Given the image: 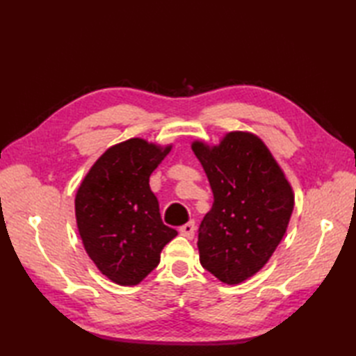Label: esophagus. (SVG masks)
<instances>
[{
  "mask_svg": "<svg viewBox=\"0 0 356 356\" xmlns=\"http://www.w3.org/2000/svg\"><path fill=\"white\" fill-rule=\"evenodd\" d=\"M180 234H182L184 237H186V238H193L194 237V232H195V223L191 220V222H188L186 225H184V226H180Z\"/></svg>",
  "mask_w": 356,
  "mask_h": 356,
  "instance_id": "obj_1",
  "label": "esophagus"
}]
</instances>
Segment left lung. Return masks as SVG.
I'll return each mask as SVG.
<instances>
[{
  "mask_svg": "<svg viewBox=\"0 0 356 356\" xmlns=\"http://www.w3.org/2000/svg\"><path fill=\"white\" fill-rule=\"evenodd\" d=\"M214 202L199 228L200 263L226 284L255 275L274 254L293 211V191L259 136L226 133L217 145L191 143Z\"/></svg>",
  "mask_w": 356,
  "mask_h": 356,
  "instance_id": "8db88e82",
  "label": "left lung"
}]
</instances>
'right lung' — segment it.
<instances>
[{
  "label": "right lung",
  "mask_w": 356,
  "mask_h": 356,
  "mask_svg": "<svg viewBox=\"0 0 356 356\" xmlns=\"http://www.w3.org/2000/svg\"><path fill=\"white\" fill-rule=\"evenodd\" d=\"M172 145L133 138L110 147L74 197L78 231L90 259L120 286H136L161 261L177 231L163 225L149 176Z\"/></svg>",
  "instance_id": "obj_1"
}]
</instances>
